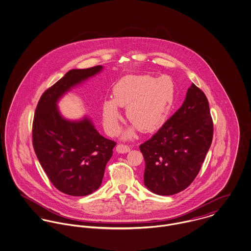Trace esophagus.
<instances>
[{
    "label": "esophagus",
    "instance_id": "1",
    "mask_svg": "<svg viewBox=\"0 0 251 251\" xmlns=\"http://www.w3.org/2000/svg\"><path fill=\"white\" fill-rule=\"evenodd\" d=\"M116 151L119 153H127L128 151H130V148L126 145H123V144H119L116 148Z\"/></svg>",
    "mask_w": 251,
    "mask_h": 251
}]
</instances>
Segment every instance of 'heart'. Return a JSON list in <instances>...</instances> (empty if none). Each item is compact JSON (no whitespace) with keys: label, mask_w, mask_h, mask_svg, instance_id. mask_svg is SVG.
Returning <instances> with one entry per match:
<instances>
[{"label":"heart","mask_w":251,"mask_h":251,"mask_svg":"<svg viewBox=\"0 0 251 251\" xmlns=\"http://www.w3.org/2000/svg\"><path fill=\"white\" fill-rule=\"evenodd\" d=\"M112 96V100L102 103L103 126L108 133H117L122 119L119 107H126V118L133 126L126 136L131 137L136 127L151 133L165 124L173 104L175 87L168 76L128 75L114 85Z\"/></svg>","instance_id":"1"}]
</instances>
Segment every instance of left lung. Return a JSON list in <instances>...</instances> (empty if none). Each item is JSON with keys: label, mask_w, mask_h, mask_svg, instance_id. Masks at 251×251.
I'll return each instance as SVG.
<instances>
[{"label": "left lung", "mask_w": 251, "mask_h": 251, "mask_svg": "<svg viewBox=\"0 0 251 251\" xmlns=\"http://www.w3.org/2000/svg\"><path fill=\"white\" fill-rule=\"evenodd\" d=\"M212 138L208 100L192 84L182 106L140 146L146 162L145 185L158 195L183 191L198 175Z\"/></svg>", "instance_id": "obj_1"}]
</instances>
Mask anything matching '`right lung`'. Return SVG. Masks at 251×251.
<instances>
[{"label":"right lung","instance_id":"obj_1","mask_svg":"<svg viewBox=\"0 0 251 251\" xmlns=\"http://www.w3.org/2000/svg\"><path fill=\"white\" fill-rule=\"evenodd\" d=\"M101 69L96 66L69 70L43 93L35 110L32 144L36 156L52 184L70 196H85L99 188L116 143L100 135L87 117L78 122L62 117L57 101L71 87Z\"/></svg>","mask_w":251,"mask_h":251}]
</instances>
